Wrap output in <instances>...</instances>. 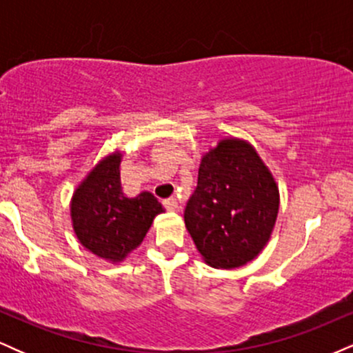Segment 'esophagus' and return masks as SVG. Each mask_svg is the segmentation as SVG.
I'll use <instances>...</instances> for the list:
<instances>
[{
    "label": "esophagus",
    "mask_w": 353,
    "mask_h": 353,
    "mask_svg": "<svg viewBox=\"0 0 353 353\" xmlns=\"http://www.w3.org/2000/svg\"><path fill=\"white\" fill-rule=\"evenodd\" d=\"M164 208L168 210H171V212H176V210L179 209V204H177V199H174V197H169V199L164 201Z\"/></svg>",
    "instance_id": "34e87169"
}]
</instances>
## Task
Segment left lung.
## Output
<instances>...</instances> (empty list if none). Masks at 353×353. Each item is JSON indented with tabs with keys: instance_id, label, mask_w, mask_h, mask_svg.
Instances as JSON below:
<instances>
[{
	"instance_id": "8db88e82",
	"label": "left lung",
	"mask_w": 353,
	"mask_h": 353,
	"mask_svg": "<svg viewBox=\"0 0 353 353\" xmlns=\"http://www.w3.org/2000/svg\"><path fill=\"white\" fill-rule=\"evenodd\" d=\"M279 204V184L257 149L241 137H222L201 157L185 229L205 264L239 269L264 250Z\"/></svg>"
}]
</instances>
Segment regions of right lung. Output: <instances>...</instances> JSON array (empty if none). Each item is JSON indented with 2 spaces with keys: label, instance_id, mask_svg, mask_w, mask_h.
Wrapping results in <instances>:
<instances>
[{
  "label": "right lung",
  "instance_id": "obj_1",
  "mask_svg": "<svg viewBox=\"0 0 353 353\" xmlns=\"http://www.w3.org/2000/svg\"><path fill=\"white\" fill-rule=\"evenodd\" d=\"M123 151L101 157L76 185L70 202L71 224L84 249L109 264H119L143 244L163 204L144 190L128 197L121 185Z\"/></svg>",
  "mask_w": 353,
  "mask_h": 353
}]
</instances>
